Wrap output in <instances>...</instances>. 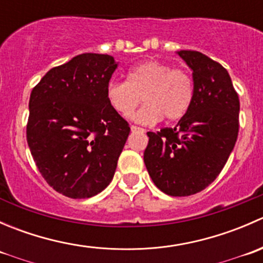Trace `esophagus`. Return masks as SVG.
I'll return each instance as SVG.
<instances>
[{
  "label": "esophagus",
  "instance_id": "esophagus-1",
  "mask_svg": "<svg viewBox=\"0 0 263 263\" xmlns=\"http://www.w3.org/2000/svg\"><path fill=\"white\" fill-rule=\"evenodd\" d=\"M131 131L132 132H142V134H144V132H146V129L141 128V127H137V126H131Z\"/></svg>",
  "mask_w": 263,
  "mask_h": 263
}]
</instances>
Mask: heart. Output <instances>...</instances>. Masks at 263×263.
<instances>
[{
	"instance_id": "b5f03b06",
	"label": "heart",
	"mask_w": 263,
	"mask_h": 263,
	"mask_svg": "<svg viewBox=\"0 0 263 263\" xmlns=\"http://www.w3.org/2000/svg\"><path fill=\"white\" fill-rule=\"evenodd\" d=\"M105 94L110 107L123 117L134 112L142 97L145 104L132 115V119L151 124L163 117L166 121L182 118L192 104L195 86L187 71L147 61L129 68L127 81H110Z\"/></svg>"
}]
</instances>
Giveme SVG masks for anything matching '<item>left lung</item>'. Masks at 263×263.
<instances>
[{
    "instance_id": "1",
    "label": "left lung",
    "mask_w": 263,
    "mask_h": 263,
    "mask_svg": "<svg viewBox=\"0 0 263 263\" xmlns=\"http://www.w3.org/2000/svg\"><path fill=\"white\" fill-rule=\"evenodd\" d=\"M177 54L192 71V104L174 128L147 132L144 161L161 192L182 197L205 190L224 168L239 131V99L220 63L196 50Z\"/></svg>"
}]
</instances>
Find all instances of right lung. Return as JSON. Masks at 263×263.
<instances>
[{"label": "right lung", "instance_id": "add662e5", "mask_svg": "<svg viewBox=\"0 0 263 263\" xmlns=\"http://www.w3.org/2000/svg\"><path fill=\"white\" fill-rule=\"evenodd\" d=\"M118 62L82 53L49 70L29 100L26 140L47 183L70 198H89L110 182L129 126L107 100Z\"/></svg>", "mask_w": 263, "mask_h": 263}]
</instances>
